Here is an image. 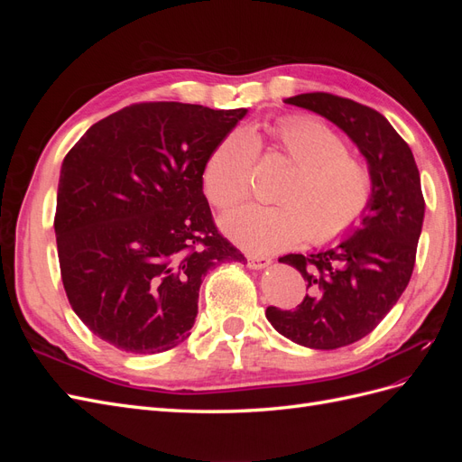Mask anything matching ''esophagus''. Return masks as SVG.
I'll return each mask as SVG.
<instances>
[{
  "label": "esophagus",
  "mask_w": 462,
  "mask_h": 462,
  "mask_svg": "<svg viewBox=\"0 0 462 462\" xmlns=\"http://www.w3.org/2000/svg\"><path fill=\"white\" fill-rule=\"evenodd\" d=\"M270 263H272V258H268V256H258V254L246 256V265L250 270H263V268H268Z\"/></svg>",
  "instance_id": "obj_1"
}]
</instances>
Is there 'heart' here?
I'll use <instances>...</instances> for the list:
<instances>
[{
  "mask_svg": "<svg viewBox=\"0 0 462 462\" xmlns=\"http://www.w3.org/2000/svg\"><path fill=\"white\" fill-rule=\"evenodd\" d=\"M277 152L295 163L279 187V204H245L221 217L231 241L250 253L285 250L304 236L312 245L341 239L366 214L374 194L368 167L348 156L341 138L312 117H287L272 127ZM258 143L248 131H231L204 167L209 202L229 208L243 200L253 183Z\"/></svg>",
  "mask_w": 462,
  "mask_h": 462,
  "instance_id": "b5f03b06",
  "label": "heart"
}]
</instances>
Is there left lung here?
<instances>
[{
	"label": "left lung",
	"mask_w": 462,
	"mask_h": 462,
	"mask_svg": "<svg viewBox=\"0 0 462 462\" xmlns=\"http://www.w3.org/2000/svg\"><path fill=\"white\" fill-rule=\"evenodd\" d=\"M285 104L337 125L374 179L366 214L339 245L279 258L309 283L299 309L265 310L270 324L292 343L331 351L366 337L407 289L426 208L420 173L409 144L375 109L326 92L292 96Z\"/></svg>",
	"instance_id": "1"
}]
</instances>
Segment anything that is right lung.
I'll return each mask as SVG.
<instances>
[{
  "label": "right lung",
  "instance_id": "1",
  "mask_svg": "<svg viewBox=\"0 0 462 462\" xmlns=\"http://www.w3.org/2000/svg\"><path fill=\"white\" fill-rule=\"evenodd\" d=\"M248 109L134 104L97 121L61 163L55 239L75 314L121 351L183 343L208 270L245 256L217 233L208 158Z\"/></svg>",
  "mask_w": 462,
  "mask_h": 462
}]
</instances>
